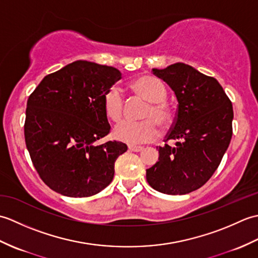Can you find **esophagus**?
<instances>
[{"instance_id": "1", "label": "esophagus", "mask_w": 258, "mask_h": 258, "mask_svg": "<svg viewBox=\"0 0 258 258\" xmlns=\"http://www.w3.org/2000/svg\"><path fill=\"white\" fill-rule=\"evenodd\" d=\"M128 150L132 151V152H141L142 150H143V147L136 146V145H128Z\"/></svg>"}]
</instances>
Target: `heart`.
<instances>
[{
    "mask_svg": "<svg viewBox=\"0 0 258 258\" xmlns=\"http://www.w3.org/2000/svg\"><path fill=\"white\" fill-rule=\"evenodd\" d=\"M131 89L147 102L141 122L123 120L114 128V136L118 141L130 144L152 142L160 135V124L167 127L172 122V109L166 103V87L161 80L151 75H141L132 81ZM103 108L106 117L118 122L124 114V100L116 86H112L103 95Z\"/></svg>",
    "mask_w": 258,
    "mask_h": 258,
    "instance_id": "heart-1",
    "label": "heart"
}]
</instances>
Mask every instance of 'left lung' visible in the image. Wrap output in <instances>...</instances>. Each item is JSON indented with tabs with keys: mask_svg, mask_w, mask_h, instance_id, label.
<instances>
[{
	"mask_svg": "<svg viewBox=\"0 0 258 258\" xmlns=\"http://www.w3.org/2000/svg\"><path fill=\"white\" fill-rule=\"evenodd\" d=\"M176 95L178 106L158 162L146 169L153 188L168 195H184L202 187L216 171L233 135L232 102L216 79L184 63L153 69Z\"/></svg>",
	"mask_w": 258,
	"mask_h": 258,
	"instance_id": "left-lung-1",
	"label": "left lung"
}]
</instances>
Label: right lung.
Masks as SVG:
<instances>
[{
	"mask_svg": "<svg viewBox=\"0 0 258 258\" xmlns=\"http://www.w3.org/2000/svg\"><path fill=\"white\" fill-rule=\"evenodd\" d=\"M115 68L75 61L46 75L27 100L24 136L36 172L51 189L89 197L112 182L122 142L95 145L111 126L103 95L120 80Z\"/></svg>",
	"mask_w": 258,
	"mask_h": 258,
	"instance_id": "obj_1",
	"label": "right lung"
}]
</instances>
